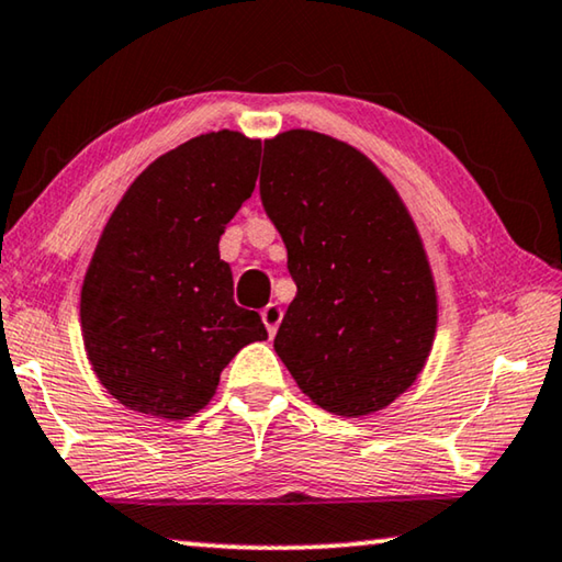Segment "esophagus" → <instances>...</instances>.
<instances>
[{"mask_svg": "<svg viewBox=\"0 0 562 562\" xmlns=\"http://www.w3.org/2000/svg\"><path fill=\"white\" fill-rule=\"evenodd\" d=\"M281 318H283V311H281L279 303H269V306L261 311V321H263V326H266V330H269L271 336L276 334V330H279Z\"/></svg>", "mask_w": 562, "mask_h": 562, "instance_id": "esophagus-1", "label": "esophagus"}]
</instances>
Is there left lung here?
I'll use <instances>...</instances> for the list:
<instances>
[{"label":"left lung","instance_id":"obj_1","mask_svg":"<svg viewBox=\"0 0 562 562\" xmlns=\"http://www.w3.org/2000/svg\"><path fill=\"white\" fill-rule=\"evenodd\" d=\"M259 189L296 281L276 353L318 408L361 418L391 406L438 326L434 271L398 191L356 146L308 128L263 142Z\"/></svg>","mask_w":562,"mask_h":562}]
</instances>
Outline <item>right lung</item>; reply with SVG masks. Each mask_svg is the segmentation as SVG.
Instances as JSON below:
<instances>
[{
  "instance_id": "obj_1",
  "label": "right lung",
  "mask_w": 562,
  "mask_h": 562,
  "mask_svg": "<svg viewBox=\"0 0 562 562\" xmlns=\"http://www.w3.org/2000/svg\"><path fill=\"white\" fill-rule=\"evenodd\" d=\"M261 139L221 128L151 161L109 216L81 283L79 318L99 383L122 406L183 420L221 371L269 334L234 303L218 238L259 177Z\"/></svg>"
}]
</instances>
